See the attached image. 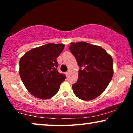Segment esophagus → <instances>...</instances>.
<instances>
[{
    "mask_svg": "<svg viewBox=\"0 0 133 133\" xmlns=\"http://www.w3.org/2000/svg\"><path fill=\"white\" fill-rule=\"evenodd\" d=\"M69 72H69V71H67V72H65V74H66V76H68V74H69Z\"/></svg>",
    "mask_w": 133,
    "mask_h": 133,
    "instance_id": "34e87169",
    "label": "esophagus"
}]
</instances>
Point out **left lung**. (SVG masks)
I'll return each instance as SVG.
<instances>
[{
	"label": "left lung",
	"mask_w": 133,
	"mask_h": 133,
	"mask_svg": "<svg viewBox=\"0 0 133 133\" xmlns=\"http://www.w3.org/2000/svg\"><path fill=\"white\" fill-rule=\"evenodd\" d=\"M69 49L80 66L77 81L72 85L74 94L86 101L97 97L113 76L112 57L102 47L85 42L71 43Z\"/></svg>",
	"instance_id": "1"
}]
</instances>
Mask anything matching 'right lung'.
<instances>
[{
	"instance_id": "obj_1",
	"label": "right lung",
	"mask_w": 133,
	"mask_h": 133,
	"mask_svg": "<svg viewBox=\"0 0 133 133\" xmlns=\"http://www.w3.org/2000/svg\"><path fill=\"white\" fill-rule=\"evenodd\" d=\"M64 46L63 44L48 43L30 50L20 59V76L34 97L47 99L59 91L66 76L57 71L56 59Z\"/></svg>"
}]
</instances>
